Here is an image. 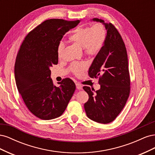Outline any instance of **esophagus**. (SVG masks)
<instances>
[{"label":"esophagus","instance_id":"obj_1","mask_svg":"<svg viewBox=\"0 0 155 155\" xmlns=\"http://www.w3.org/2000/svg\"><path fill=\"white\" fill-rule=\"evenodd\" d=\"M76 88L78 89V90H81V89L83 88V86L79 83H76Z\"/></svg>","mask_w":155,"mask_h":155}]
</instances>
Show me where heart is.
Returning <instances> with one entry per match:
<instances>
[{
    "mask_svg": "<svg viewBox=\"0 0 155 155\" xmlns=\"http://www.w3.org/2000/svg\"><path fill=\"white\" fill-rule=\"evenodd\" d=\"M107 38V30L105 26L98 23L92 27H79L74 30L69 37V41L72 43L83 48L84 52L88 55L97 54L104 47ZM64 49L63 43L58 46V55L62 57ZM71 70L76 75H80L87 68L86 63H74L71 66Z\"/></svg>",
    "mask_w": 155,
    "mask_h": 155,
    "instance_id": "1",
    "label": "heart"
}]
</instances>
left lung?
<instances>
[{
  "instance_id": "obj_1",
  "label": "left lung",
  "mask_w": 155,
  "mask_h": 155,
  "mask_svg": "<svg viewBox=\"0 0 155 155\" xmlns=\"http://www.w3.org/2000/svg\"><path fill=\"white\" fill-rule=\"evenodd\" d=\"M91 21L102 23L107 30V38L88 70L91 78L100 76V89L95 91L83 87L89 97L84 108L88 118L105 124L115 120L129 96L127 54L122 38L111 23L97 18Z\"/></svg>"
}]
</instances>
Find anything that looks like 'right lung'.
Masks as SVG:
<instances>
[{"mask_svg": "<svg viewBox=\"0 0 155 155\" xmlns=\"http://www.w3.org/2000/svg\"><path fill=\"white\" fill-rule=\"evenodd\" d=\"M79 22L46 20L26 36L18 51L14 70L17 89L28 109L41 120L61 115L76 89L69 78L55 86L50 68L58 63V46L63 36Z\"/></svg>", "mask_w": 155, "mask_h": 155, "instance_id": "1", "label": "right lung"}]
</instances>
